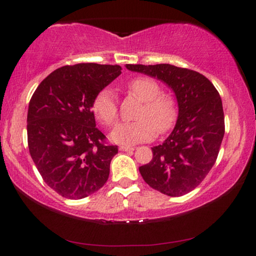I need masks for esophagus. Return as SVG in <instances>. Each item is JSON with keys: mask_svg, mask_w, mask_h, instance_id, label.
Masks as SVG:
<instances>
[{"mask_svg": "<svg viewBox=\"0 0 256 256\" xmlns=\"http://www.w3.org/2000/svg\"><path fill=\"white\" fill-rule=\"evenodd\" d=\"M118 149H120L121 152H132V150H134L132 146H121Z\"/></svg>", "mask_w": 256, "mask_h": 256, "instance_id": "esophagus-1", "label": "esophagus"}]
</instances>
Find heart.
I'll use <instances>...</instances> for the list:
<instances>
[{
	"instance_id": "b5f03b06",
	"label": "heart",
	"mask_w": 256,
	"mask_h": 256,
	"mask_svg": "<svg viewBox=\"0 0 256 256\" xmlns=\"http://www.w3.org/2000/svg\"><path fill=\"white\" fill-rule=\"evenodd\" d=\"M127 88L138 98L143 108L138 115V121L122 122L110 132V140L118 144L132 146L152 140L157 132H164L172 126L176 118V104L172 98L160 94L158 84L152 79L140 76L128 82ZM93 113L101 124H114L118 115V102L113 90L102 88L94 96Z\"/></svg>"
}]
</instances>
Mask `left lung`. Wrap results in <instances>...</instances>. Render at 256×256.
<instances>
[{
    "mask_svg": "<svg viewBox=\"0 0 256 256\" xmlns=\"http://www.w3.org/2000/svg\"><path fill=\"white\" fill-rule=\"evenodd\" d=\"M138 72L166 84L178 104L174 130L152 146V160L138 168L149 186L180 197L202 183L214 166L225 134L222 102L216 87L200 73L170 64L132 65Z\"/></svg>",
    "mask_w": 256,
    "mask_h": 256,
    "instance_id": "left-lung-1",
    "label": "left lung"
}]
</instances>
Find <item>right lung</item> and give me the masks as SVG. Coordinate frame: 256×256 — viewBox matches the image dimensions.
Listing matches in <instances>:
<instances>
[{
    "label": "right lung",
    "mask_w": 256,
    "mask_h": 256,
    "mask_svg": "<svg viewBox=\"0 0 256 256\" xmlns=\"http://www.w3.org/2000/svg\"><path fill=\"white\" fill-rule=\"evenodd\" d=\"M121 74V66L94 62L62 66L34 90L26 118L28 146L45 183L62 197L94 194L110 176L116 146L104 144L92 104Z\"/></svg>",
    "instance_id": "1"
}]
</instances>
